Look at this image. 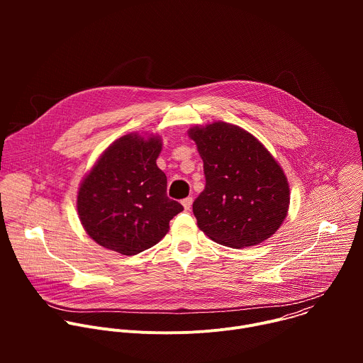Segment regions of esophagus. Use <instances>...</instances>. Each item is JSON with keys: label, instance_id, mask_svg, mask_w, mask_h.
Returning a JSON list of instances; mask_svg holds the SVG:
<instances>
[{"label": "esophagus", "instance_id": "34e87169", "mask_svg": "<svg viewBox=\"0 0 363 363\" xmlns=\"http://www.w3.org/2000/svg\"><path fill=\"white\" fill-rule=\"evenodd\" d=\"M182 205H184V210L188 211V210L191 208V205H192V198H191V196L184 198V199H182Z\"/></svg>", "mask_w": 363, "mask_h": 363}]
</instances>
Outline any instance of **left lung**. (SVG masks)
Segmentation results:
<instances>
[{
    "label": "left lung",
    "instance_id": "obj_1",
    "mask_svg": "<svg viewBox=\"0 0 363 363\" xmlns=\"http://www.w3.org/2000/svg\"><path fill=\"white\" fill-rule=\"evenodd\" d=\"M203 162L205 189L192 203L199 230L218 244L244 248L283 224L290 189L272 153L247 130L225 122L188 132Z\"/></svg>",
    "mask_w": 363,
    "mask_h": 363
}]
</instances>
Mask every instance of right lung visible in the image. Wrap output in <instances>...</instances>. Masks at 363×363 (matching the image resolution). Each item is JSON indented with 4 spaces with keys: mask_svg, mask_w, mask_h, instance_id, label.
Listing matches in <instances>:
<instances>
[{
    "mask_svg": "<svg viewBox=\"0 0 363 363\" xmlns=\"http://www.w3.org/2000/svg\"><path fill=\"white\" fill-rule=\"evenodd\" d=\"M161 138L125 135L115 140L83 179L77 211L99 245L135 255L158 244L184 206L167 195L157 160Z\"/></svg>",
    "mask_w": 363,
    "mask_h": 363,
    "instance_id": "1",
    "label": "right lung"
}]
</instances>
